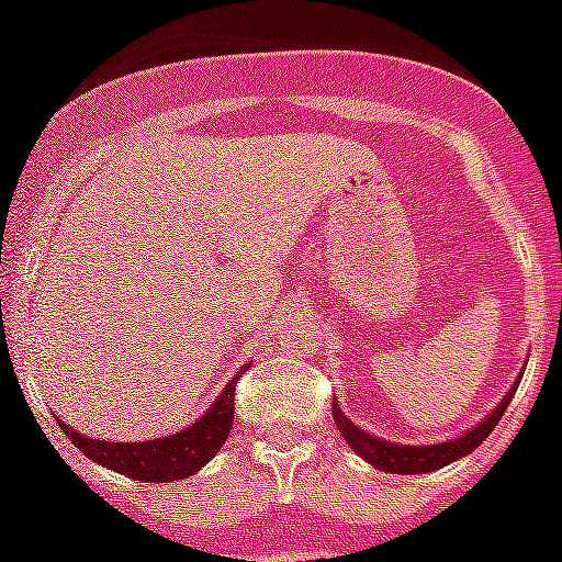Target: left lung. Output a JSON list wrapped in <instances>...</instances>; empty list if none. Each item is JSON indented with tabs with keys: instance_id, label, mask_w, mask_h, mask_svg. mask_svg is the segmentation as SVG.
I'll list each match as a JSON object with an SVG mask.
<instances>
[{
	"instance_id": "1",
	"label": "left lung",
	"mask_w": 562,
	"mask_h": 562,
	"mask_svg": "<svg viewBox=\"0 0 562 562\" xmlns=\"http://www.w3.org/2000/svg\"><path fill=\"white\" fill-rule=\"evenodd\" d=\"M522 379V375H519ZM519 379L516 384L507 391V396L498 402L496 408L490 411L487 417L481 419L479 426L467 428L463 435H458L454 440H443V443H431V446H408V443H391V440H382V437L370 435L364 428H359L352 419H347V414H341L338 402L333 400V417L338 431L344 435V440L350 443L352 452H359L370 467L382 472H393V475H423V472H435L446 463L461 461L463 454L475 452L484 437L498 426V419L507 411L510 400H514L516 387H519Z\"/></svg>"
}]
</instances>
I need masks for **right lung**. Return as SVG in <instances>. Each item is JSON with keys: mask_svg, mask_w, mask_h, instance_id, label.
Here are the masks:
<instances>
[{"mask_svg": "<svg viewBox=\"0 0 562 562\" xmlns=\"http://www.w3.org/2000/svg\"><path fill=\"white\" fill-rule=\"evenodd\" d=\"M250 364L238 370L224 391L215 396L210 408L203 411L201 419H194L192 426L180 428L169 437H154V440H143V443H110V440H92V437L75 431L72 426H66L64 419H57V426L64 428L66 437L81 449L87 458H92L101 467H108L113 472H122L134 481H180L189 479L201 470L203 463H210L224 440L229 437V426H233V396H236L238 375L245 373Z\"/></svg>", "mask_w": 562, "mask_h": 562, "instance_id": "add662e5", "label": "right lung"}]
</instances>
